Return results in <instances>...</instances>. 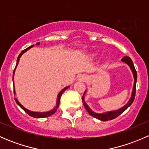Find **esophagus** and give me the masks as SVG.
<instances>
[{
	"instance_id": "1",
	"label": "esophagus",
	"mask_w": 149,
	"mask_h": 149,
	"mask_svg": "<svg viewBox=\"0 0 149 149\" xmlns=\"http://www.w3.org/2000/svg\"><path fill=\"white\" fill-rule=\"evenodd\" d=\"M79 80L81 81H85L87 80L86 76V75H84V74L80 75V76H79Z\"/></svg>"
}]
</instances>
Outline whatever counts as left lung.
Returning <instances> with one entry per match:
<instances>
[{"mask_svg":"<svg viewBox=\"0 0 149 149\" xmlns=\"http://www.w3.org/2000/svg\"><path fill=\"white\" fill-rule=\"evenodd\" d=\"M122 62L125 63L127 64V65L130 67V70H131L132 73H133V79H134V83H133V90H132L131 96H130V100H128L127 104L125 105H124L123 107L120 108V109H116V110H112V111H108V112H102V113H97V112H94L91 108L88 107V105L87 104L86 102H85V96L87 92V90H86L85 92H84L83 97H82V101H83V104L84 107L86 108V109L87 110V112H88L90 115H91L94 118H97V119L100 120L102 121H108L111 120L112 119H115L117 117L119 116L120 115H121L125 110L127 109L130 105L132 104V103L133 102L135 99V96H136V81H137V72H136V69H135L134 65H133V62H132V60L130 59L129 57L125 56L124 58H122Z\"/></svg>","mask_w":149,"mask_h":149,"instance_id":"8db88e82","label":"left lung"}]
</instances>
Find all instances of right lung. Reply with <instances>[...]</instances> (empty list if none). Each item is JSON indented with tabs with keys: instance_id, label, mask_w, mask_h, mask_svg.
<instances>
[{
	"instance_id": "1",
	"label": "right lung",
	"mask_w": 149,
	"mask_h": 149,
	"mask_svg": "<svg viewBox=\"0 0 149 149\" xmlns=\"http://www.w3.org/2000/svg\"><path fill=\"white\" fill-rule=\"evenodd\" d=\"M40 42H37V45H40ZM32 47H34V45H31L30 47H29L26 48V49H24L23 51H22V52H21L20 54H19V57H18L17 58V61H16V67H15V69L14 70H13V78H14V73H15V70H16V67H17L18 64H19V60H20V58L22 57V55H23L24 52H26V51L29 50V49H30V48H31ZM69 87H70V86H68L65 87L64 88H63L62 90H61V91L59 92V94H58V97H57V100H56V106L55 107L53 108V109H52L51 110H49V111H47V112H34V111H31L29 110V109H26V108H25L23 106V105L20 102H19V101H18L17 98H15V101H16V102L17 103V104L19 105V107H20L21 108H22L23 110L25 111V112H26V113L28 114L29 115H30L31 117H33V118H47V117H49V116H51L52 115H53L54 113H55V112L57 111V109H58V107H59V104H60V99H61V96H62L63 93L64 92V91H65L67 88H68ZM13 91H14V94H16V91H15V87L14 86H13Z\"/></svg>"
}]
</instances>
